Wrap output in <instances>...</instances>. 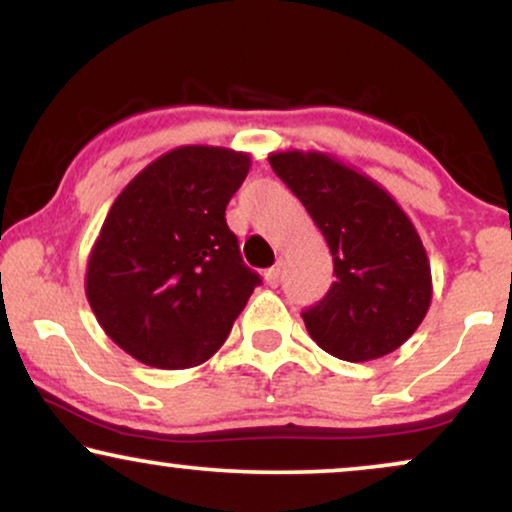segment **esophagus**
Segmentation results:
<instances>
[{"label": "esophagus", "instance_id": "esophagus-1", "mask_svg": "<svg viewBox=\"0 0 512 512\" xmlns=\"http://www.w3.org/2000/svg\"><path fill=\"white\" fill-rule=\"evenodd\" d=\"M279 279H282V268L279 265H272V268L265 270V282H268V286H277Z\"/></svg>", "mask_w": 512, "mask_h": 512}]
</instances>
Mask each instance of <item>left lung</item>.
I'll use <instances>...</instances> for the list:
<instances>
[{"label":"left lung","instance_id":"left-lung-1","mask_svg":"<svg viewBox=\"0 0 512 512\" xmlns=\"http://www.w3.org/2000/svg\"><path fill=\"white\" fill-rule=\"evenodd\" d=\"M268 160L333 256V286L303 312L307 333L342 361L391 354L431 305V263L415 223L389 191L333 153L289 149Z\"/></svg>","mask_w":512,"mask_h":512}]
</instances>
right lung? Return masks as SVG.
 <instances>
[{
  "mask_svg": "<svg viewBox=\"0 0 512 512\" xmlns=\"http://www.w3.org/2000/svg\"><path fill=\"white\" fill-rule=\"evenodd\" d=\"M251 156L179 146L123 188L90 249L86 298L132 359L181 370L226 342L261 277L242 263L226 205Z\"/></svg>",
  "mask_w": 512,
  "mask_h": 512,
  "instance_id": "right-lung-1",
  "label": "right lung"
}]
</instances>
